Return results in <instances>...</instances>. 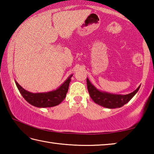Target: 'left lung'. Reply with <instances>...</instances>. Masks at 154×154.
<instances>
[{
  "instance_id": "left-lung-1",
  "label": "left lung",
  "mask_w": 154,
  "mask_h": 154,
  "mask_svg": "<svg viewBox=\"0 0 154 154\" xmlns=\"http://www.w3.org/2000/svg\"><path fill=\"white\" fill-rule=\"evenodd\" d=\"M87 87L90 97L95 103L108 109H116L121 107L128 103L139 91L140 85L134 92L126 95L113 94L98 90L91 83L88 78H87Z\"/></svg>"
}]
</instances>
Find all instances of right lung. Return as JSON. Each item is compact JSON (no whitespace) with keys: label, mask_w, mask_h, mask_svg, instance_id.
Masks as SVG:
<instances>
[{"label":"right lung","mask_w":154,"mask_h":154,"mask_svg":"<svg viewBox=\"0 0 154 154\" xmlns=\"http://www.w3.org/2000/svg\"><path fill=\"white\" fill-rule=\"evenodd\" d=\"M72 75H70L68 79L62 83L58 89L48 92L32 93L24 90L18 83L15 81L17 89L21 94L28 103L36 107H51L60 104L66 97L69 90V83Z\"/></svg>","instance_id":"obj_1"}]
</instances>
